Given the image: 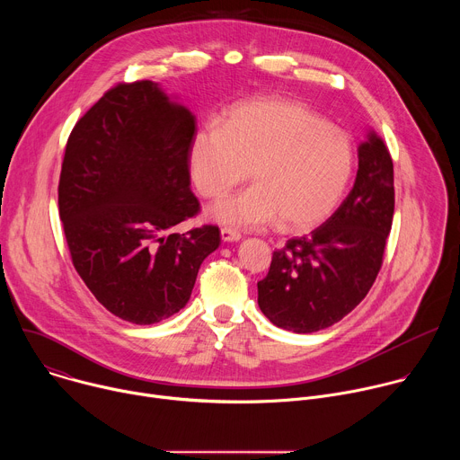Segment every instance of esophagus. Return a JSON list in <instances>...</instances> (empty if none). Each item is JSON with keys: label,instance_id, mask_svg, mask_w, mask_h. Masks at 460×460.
I'll return each mask as SVG.
<instances>
[{"label": "esophagus", "instance_id": "1", "mask_svg": "<svg viewBox=\"0 0 460 460\" xmlns=\"http://www.w3.org/2000/svg\"><path fill=\"white\" fill-rule=\"evenodd\" d=\"M220 236L224 242H238L242 238V234L234 229H229V227H222L220 229Z\"/></svg>", "mask_w": 460, "mask_h": 460}]
</instances>
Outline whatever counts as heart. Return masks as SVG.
Listing matches in <instances>:
<instances>
[{
    "mask_svg": "<svg viewBox=\"0 0 460 460\" xmlns=\"http://www.w3.org/2000/svg\"><path fill=\"white\" fill-rule=\"evenodd\" d=\"M247 169L254 185L215 204L209 217L245 229L280 222L302 231L339 204L353 146L342 128L300 102L256 98L231 107L222 127L196 130L189 146L190 180L204 199H222Z\"/></svg>",
    "mask_w": 460,
    "mask_h": 460,
    "instance_id": "b5f03b06",
    "label": "heart"
}]
</instances>
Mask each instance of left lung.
Returning <instances> with one entry per match:
<instances>
[{"mask_svg": "<svg viewBox=\"0 0 460 460\" xmlns=\"http://www.w3.org/2000/svg\"><path fill=\"white\" fill-rule=\"evenodd\" d=\"M395 211L393 162L375 133L358 147L355 185L320 227L273 252L258 305L277 327L314 333L342 320L371 289Z\"/></svg>", "mask_w": 460, "mask_h": 460, "instance_id": "obj_1", "label": "left lung"}]
</instances>
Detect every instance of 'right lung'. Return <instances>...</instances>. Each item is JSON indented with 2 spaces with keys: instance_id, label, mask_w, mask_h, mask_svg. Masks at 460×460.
Here are the masks:
<instances>
[{
  "instance_id": "right-lung-1",
  "label": "right lung",
  "mask_w": 460,
  "mask_h": 460,
  "mask_svg": "<svg viewBox=\"0 0 460 460\" xmlns=\"http://www.w3.org/2000/svg\"><path fill=\"white\" fill-rule=\"evenodd\" d=\"M189 109L149 80L109 89L75 125L61 164L58 206L75 270L121 320L156 323L178 313L217 226L174 233L200 211L190 190Z\"/></svg>"
}]
</instances>
